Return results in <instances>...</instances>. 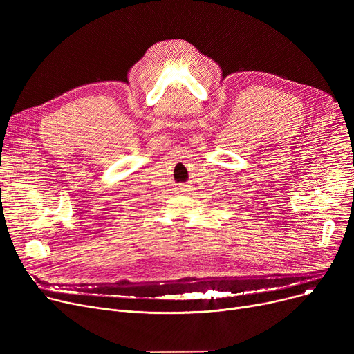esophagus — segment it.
Listing matches in <instances>:
<instances>
[{"mask_svg":"<svg viewBox=\"0 0 354 354\" xmlns=\"http://www.w3.org/2000/svg\"><path fill=\"white\" fill-rule=\"evenodd\" d=\"M183 191H187V185H183V183H179V187L176 188V192L179 194V192H183Z\"/></svg>","mask_w":354,"mask_h":354,"instance_id":"1","label":"esophagus"}]
</instances>
